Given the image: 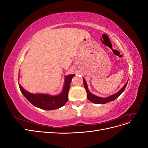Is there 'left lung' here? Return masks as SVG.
<instances>
[{
  "label": "left lung",
  "mask_w": 148,
  "mask_h": 148,
  "mask_svg": "<svg viewBox=\"0 0 148 148\" xmlns=\"http://www.w3.org/2000/svg\"><path fill=\"white\" fill-rule=\"evenodd\" d=\"M127 83H128V81L126 83H125V84L123 86V88L121 89L119 92L114 94V95H111L107 97H101L97 96L95 95H93V94L89 92V89L88 88V85H87L86 80H85V79L83 78L84 87L86 91L87 97H88V100H89L93 103H95V104H106V103L111 102V101H112L117 99V98L121 95V94H122L124 91L125 89V88H126L127 85Z\"/></svg>",
  "instance_id": "1"
}]
</instances>
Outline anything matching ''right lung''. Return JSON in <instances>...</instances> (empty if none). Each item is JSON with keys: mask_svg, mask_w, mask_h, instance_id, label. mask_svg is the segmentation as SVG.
Returning <instances> with one entry per match:
<instances>
[{"mask_svg": "<svg viewBox=\"0 0 148 148\" xmlns=\"http://www.w3.org/2000/svg\"><path fill=\"white\" fill-rule=\"evenodd\" d=\"M74 77V74L66 76L63 90L60 95L56 96H51L47 94L30 93L24 89L20 84H18L22 94L33 106L44 110H54L64 106L68 101L70 85Z\"/></svg>", "mask_w": 148, "mask_h": 148, "instance_id": "1", "label": "right lung"}]
</instances>
